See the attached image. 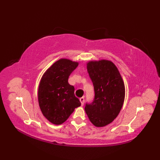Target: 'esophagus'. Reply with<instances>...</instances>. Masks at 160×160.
Here are the masks:
<instances>
[{
	"label": "esophagus",
	"mask_w": 160,
	"mask_h": 160,
	"mask_svg": "<svg viewBox=\"0 0 160 160\" xmlns=\"http://www.w3.org/2000/svg\"><path fill=\"white\" fill-rule=\"evenodd\" d=\"M79 101H80V102H81V105H83L84 101H85L84 98H81L79 99Z\"/></svg>",
	"instance_id": "1"
}]
</instances>
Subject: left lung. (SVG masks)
Here are the masks:
<instances>
[{
  "mask_svg": "<svg viewBox=\"0 0 160 160\" xmlns=\"http://www.w3.org/2000/svg\"><path fill=\"white\" fill-rule=\"evenodd\" d=\"M87 69L93 82L95 98L86 103L85 110L90 122L103 127L118 117L125 99L122 77L113 62L108 60L89 61Z\"/></svg>",
  "mask_w": 160,
  "mask_h": 160,
  "instance_id": "8db88e82",
  "label": "left lung"
}]
</instances>
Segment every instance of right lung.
<instances>
[{
	"label": "right lung",
	"instance_id": "add662e5",
	"mask_svg": "<svg viewBox=\"0 0 160 160\" xmlns=\"http://www.w3.org/2000/svg\"><path fill=\"white\" fill-rule=\"evenodd\" d=\"M79 63L67 59L54 62L43 74L38 90V100L43 115L53 124L60 125L81 105L69 77Z\"/></svg>",
	"mask_w": 160,
	"mask_h": 160
}]
</instances>
